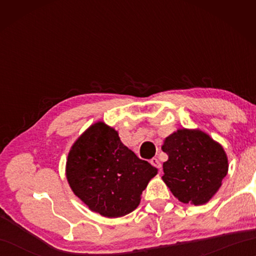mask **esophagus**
<instances>
[{
  "label": "esophagus",
  "mask_w": 256,
  "mask_h": 256,
  "mask_svg": "<svg viewBox=\"0 0 256 256\" xmlns=\"http://www.w3.org/2000/svg\"><path fill=\"white\" fill-rule=\"evenodd\" d=\"M150 164H152L154 167H156V168H158V170H160V167H162V164H160V162L159 160L157 159V158H152L150 160Z\"/></svg>",
  "instance_id": "34e87169"
}]
</instances>
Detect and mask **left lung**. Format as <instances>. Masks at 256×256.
<instances>
[{
	"label": "left lung",
	"instance_id": "obj_1",
	"mask_svg": "<svg viewBox=\"0 0 256 256\" xmlns=\"http://www.w3.org/2000/svg\"><path fill=\"white\" fill-rule=\"evenodd\" d=\"M168 160L162 164L164 182L176 198L206 204L222 185L228 157L222 146L200 128H178L162 146Z\"/></svg>",
	"mask_w": 256,
	"mask_h": 256
}]
</instances>
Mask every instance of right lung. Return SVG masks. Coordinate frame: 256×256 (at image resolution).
Instances as JSON below:
<instances>
[{"label": "right lung", "instance_id": "obj_1", "mask_svg": "<svg viewBox=\"0 0 256 256\" xmlns=\"http://www.w3.org/2000/svg\"><path fill=\"white\" fill-rule=\"evenodd\" d=\"M158 170L124 146L115 128L90 125L68 151L66 175L72 192L90 210L118 218L140 204L141 194Z\"/></svg>", "mask_w": 256, "mask_h": 256}]
</instances>
